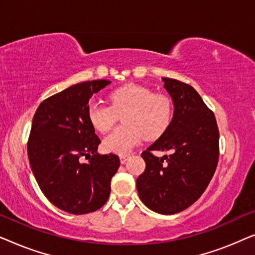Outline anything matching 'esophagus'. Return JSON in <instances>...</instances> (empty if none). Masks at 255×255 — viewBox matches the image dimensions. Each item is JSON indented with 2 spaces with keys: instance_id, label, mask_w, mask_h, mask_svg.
Masks as SVG:
<instances>
[{
  "instance_id": "1",
  "label": "esophagus",
  "mask_w": 255,
  "mask_h": 255,
  "mask_svg": "<svg viewBox=\"0 0 255 255\" xmlns=\"http://www.w3.org/2000/svg\"><path fill=\"white\" fill-rule=\"evenodd\" d=\"M128 158H130V155L128 154H124V155H121L120 159H121V163H125L128 160Z\"/></svg>"
}]
</instances>
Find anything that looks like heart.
<instances>
[{
  "instance_id": "obj_1",
  "label": "heart",
  "mask_w": 255,
  "mask_h": 255,
  "mask_svg": "<svg viewBox=\"0 0 255 255\" xmlns=\"http://www.w3.org/2000/svg\"><path fill=\"white\" fill-rule=\"evenodd\" d=\"M110 107L92 103L88 120L99 132L109 131L122 115V123L103 140L108 152L124 155L142 138L155 139L167 130L172 121V101L165 94L153 93L145 86L128 85L115 89L109 95Z\"/></svg>"
}]
</instances>
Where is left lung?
Here are the masks:
<instances>
[{
    "instance_id": "obj_1",
    "label": "left lung",
    "mask_w": 255,
    "mask_h": 255,
    "mask_svg": "<svg viewBox=\"0 0 255 255\" xmlns=\"http://www.w3.org/2000/svg\"><path fill=\"white\" fill-rule=\"evenodd\" d=\"M172 97L174 114L167 130L141 153L145 172L138 176L142 203L162 215H174L195 203L214 176L219 156L215 115L193 87L162 78ZM152 150H172L162 158Z\"/></svg>"
}]
</instances>
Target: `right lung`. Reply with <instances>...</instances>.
I'll return each instance as SVG.
<instances>
[{"label":"right lung","instance_id":"obj_1","mask_svg":"<svg viewBox=\"0 0 255 255\" xmlns=\"http://www.w3.org/2000/svg\"><path fill=\"white\" fill-rule=\"evenodd\" d=\"M111 83H78L44 100L34 114L27 155L45 197L73 215L99 210L110 195V182L120 167L118 155L99 154L101 144L88 120L89 100ZM85 156L89 162L82 164Z\"/></svg>","mask_w":255,"mask_h":255}]
</instances>
